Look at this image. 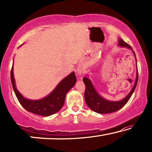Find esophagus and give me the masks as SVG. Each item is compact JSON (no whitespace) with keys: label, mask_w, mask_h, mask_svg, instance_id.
<instances>
[{"label":"esophagus","mask_w":152,"mask_h":152,"mask_svg":"<svg viewBox=\"0 0 152 152\" xmlns=\"http://www.w3.org/2000/svg\"><path fill=\"white\" fill-rule=\"evenodd\" d=\"M83 73H84V70H83V68H78L77 70V74L78 75V76H81Z\"/></svg>","instance_id":"1"}]
</instances>
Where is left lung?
Segmentation results:
<instances>
[{
  "instance_id": "left-lung-1",
  "label": "left lung",
  "mask_w": 152,
  "mask_h": 152,
  "mask_svg": "<svg viewBox=\"0 0 152 152\" xmlns=\"http://www.w3.org/2000/svg\"><path fill=\"white\" fill-rule=\"evenodd\" d=\"M118 45L120 46L123 48H128L131 50H133L132 48L129 45L124 42L122 39H120L119 41H118ZM134 54V56L136 57L135 53L133 51ZM137 64V61H136ZM137 65V64H136ZM138 70H137V74H136V82H135L134 86H133L132 91L130 93L120 101H109L107 99H104L100 95L98 94L95 90V87L91 82V81L89 80L88 77H84L83 78V81H84L85 86H86V89H85L84 92V98L85 101H86V104L88 107L92 110V111L96 112L97 113L101 114H105V113H113V112H115L118 111V110L121 109L124 107V105L127 103L129 99L132 97V95L134 93V91L136 88L137 83H138Z\"/></svg>"
}]
</instances>
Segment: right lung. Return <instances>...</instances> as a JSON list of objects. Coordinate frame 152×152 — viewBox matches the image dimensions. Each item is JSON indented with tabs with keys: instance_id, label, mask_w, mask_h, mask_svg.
<instances>
[{
	"instance_id": "right-lung-1",
	"label": "right lung",
	"mask_w": 152,
	"mask_h": 152,
	"mask_svg": "<svg viewBox=\"0 0 152 152\" xmlns=\"http://www.w3.org/2000/svg\"><path fill=\"white\" fill-rule=\"evenodd\" d=\"M74 72L62 80L52 93L44 98L38 100H31L25 98L16 88L13 74V66L11 70V82L18 102L22 107L31 113L41 116H50L59 111L63 107L66 95L76 83Z\"/></svg>"
}]
</instances>
